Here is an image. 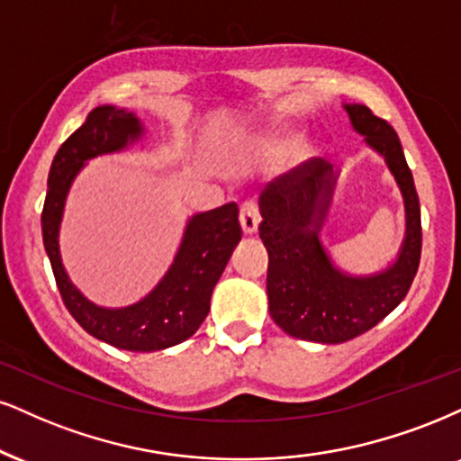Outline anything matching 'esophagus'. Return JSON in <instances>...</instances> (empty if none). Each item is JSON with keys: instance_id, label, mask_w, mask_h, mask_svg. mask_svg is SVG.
Masks as SVG:
<instances>
[{"instance_id": "34e87169", "label": "esophagus", "mask_w": 461, "mask_h": 461, "mask_svg": "<svg viewBox=\"0 0 461 461\" xmlns=\"http://www.w3.org/2000/svg\"><path fill=\"white\" fill-rule=\"evenodd\" d=\"M240 221H241V229L246 235H254V232L258 230V224H260V212H258V204L248 201L243 203L241 207V213H240Z\"/></svg>"}]
</instances>
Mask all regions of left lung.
Wrapping results in <instances>:
<instances>
[{"label": "left lung", "mask_w": 461, "mask_h": 461, "mask_svg": "<svg viewBox=\"0 0 461 461\" xmlns=\"http://www.w3.org/2000/svg\"><path fill=\"white\" fill-rule=\"evenodd\" d=\"M344 109L352 128L384 158L404 196L406 237L395 263L366 277L346 276L331 263L318 232L331 203L335 173L321 158L299 164L260 194L269 314L293 338L321 344L348 342L376 327L406 297L421 260V207L395 130L367 106Z\"/></svg>", "instance_id": "8db88e82"}]
</instances>
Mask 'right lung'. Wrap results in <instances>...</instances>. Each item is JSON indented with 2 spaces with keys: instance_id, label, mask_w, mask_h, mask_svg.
Instances as JSON below:
<instances>
[{
  "instance_id": "right-lung-1",
  "label": "right lung",
  "mask_w": 461,
  "mask_h": 461,
  "mask_svg": "<svg viewBox=\"0 0 461 461\" xmlns=\"http://www.w3.org/2000/svg\"><path fill=\"white\" fill-rule=\"evenodd\" d=\"M143 136L134 113L115 106H95L77 132L55 153L49 170V190L42 209V240L57 288L74 321L85 331L115 348L132 352L162 350L192 338L209 314L213 286L241 241L240 207L221 204L192 215L179 252L158 286L128 308H100L85 299L68 277L59 254V224L68 190L83 164L102 153L123 149Z\"/></svg>"
}]
</instances>
